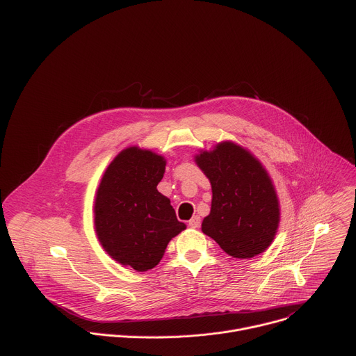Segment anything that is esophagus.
Instances as JSON below:
<instances>
[{"label":"esophagus","mask_w":356,"mask_h":356,"mask_svg":"<svg viewBox=\"0 0 356 356\" xmlns=\"http://www.w3.org/2000/svg\"><path fill=\"white\" fill-rule=\"evenodd\" d=\"M200 225H201V218L197 217V216H194V217L188 221V227H191V228H198Z\"/></svg>","instance_id":"obj_1"}]
</instances>
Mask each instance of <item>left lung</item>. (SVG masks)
I'll return each instance as SVG.
<instances>
[{
  "mask_svg": "<svg viewBox=\"0 0 356 356\" xmlns=\"http://www.w3.org/2000/svg\"><path fill=\"white\" fill-rule=\"evenodd\" d=\"M195 162L213 188L211 211L201 224L202 232L234 258L248 259L266 250L280 213L276 191L262 165L232 142L202 152Z\"/></svg>",
  "mask_w": 356,
  "mask_h": 356,
  "instance_id": "1",
  "label": "left lung"
}]
</instances>
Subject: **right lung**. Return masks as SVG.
Here are the masks:
<instances>
[{
	"instance_id": "1",
	"label": "right lung",
	"mask_w": 356,
	"mask_h": 356,
	"mask_svg": "<svg viewBox=\"0 0 356 356\" xmlns=\"http://www.w3.org/2000/svg\"><path fill=\"white\" fill-rule=\"evenodd\" d=\"M166 162L150 150L128 147L111 162L95 197V229L117 262L138 272L155 268L169 241L186 225L158 191Z\"/></svg>"
}]
</instances>
